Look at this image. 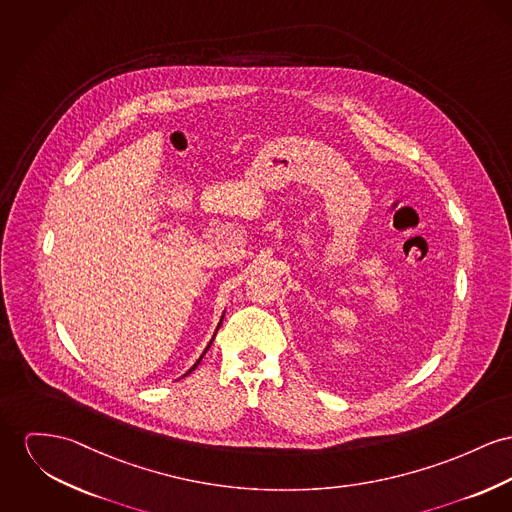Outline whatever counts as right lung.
Here are the masks:
<instances>
[{
	"instance_id": "obj_1",
	"label": "right lung",
	"mask_w": 512,
	"mask_h": 512,
	"mask_svg": "<svg viewBox=\"0 0 512 512\" xmlns=\"http://www.w3.org/2000/svg\"><path fill=\"white\" fill-rule=\"evenodd\" d=\"M223 318H225V312H223V316H221V320H219V324H217V328H215V334H217V330H219V328H221V324H223ZM215 334H213V338H215ZM213 338H211V340H209V343H207V347H205L204 353H202V355H200V359H198V361H196V363H194V365H192V367H190V369H188V371H186V375H182V378H184V376L190 375V373H192V371H194V369H196V367H198V365H200V361H202V359H204V355H205V353H207V349H209V345H211V343H213Z\"/></svg>"
}]
</instances>
